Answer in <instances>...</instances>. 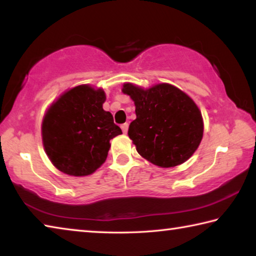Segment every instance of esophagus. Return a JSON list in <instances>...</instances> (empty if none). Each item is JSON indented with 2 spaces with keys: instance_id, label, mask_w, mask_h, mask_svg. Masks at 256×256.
Wrapping results in <instances>:
<instances>
[{
  "instance_id": "1",
  "label": "esophagus",
  "mask_w": 256,
  "mask_h": 256,
  "mask_svg": "<svg viewBox=\"0 0 256 256\" xmlns=\"http://www.w3.org/2000/svg\"><path fill=\"white\" fill-rule=\"evenodd\" d=\"M120 128H122L123 133H128V123H124V124H122V126H120Z\"/></svg>"
}]
</instances>
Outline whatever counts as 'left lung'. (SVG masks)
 I'll return each mask as SVG.
<instances>
[{
  "instance_id": "obj_1",
  "label": "left lung",
  "mask_w": 256,
  "mask_h": 256,
  "mask_svg": "<svg viewBox=\"0 0 256 256\" xmlns=\"http://www.w3.org/2000/svg\"><path fill=\"white\" fill-rule=\"evenodd\" d=\"M136 105L128 136L138 154L156 166L175 167L192 157L203 136V118L193 99L170 84L144 89L124 84Z\"/></svg>"
}]
</instances>
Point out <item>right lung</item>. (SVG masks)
I'll list each match as a JSON object with an SVG mask.
<instances>
[{
    "mask_svg": "<svg viewBox=\"0 0 256 256\" xmlns=\"http://www.w3.org/2000/svg\"><path fill=\"white\" fill-rule=\"evenodd\" d=\"M106 94L89 84L76 86L56 99L42 118L45 152L60 172L86 176L105 162L110 138L122 134L104 110Z\"/></svg>",
    "mask_w": 256,
    "mask_h": 256,
    "instance_id": "obj_1",
    "label": "right lung"
}]
</instances>
